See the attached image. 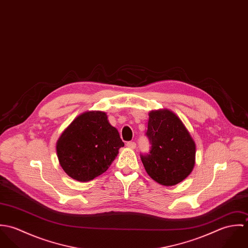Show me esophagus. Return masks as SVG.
I'll return each mask as SVG.
<instances>
[{"label":"esophagus","instance_id":"34e87169","mask_svg":"<svg viewBox=\"0 0 248 248\" xmlns=\"http://www.w3.org/2000/svg\"><path fill=\"white\" fill-rule=\"evenodd\" d=\"M126 146L129 147V148H131V149H135L136 146H137V143L134 141H128L126 143Z\"/></svg>","mask_w":248,"mask_h":248}]
</instances>
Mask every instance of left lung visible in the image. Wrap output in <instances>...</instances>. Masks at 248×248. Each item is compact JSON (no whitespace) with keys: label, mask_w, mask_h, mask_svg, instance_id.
Instances as JSON below:
<instances>
[{"label":"left lung","mask_w":248,"mask_h":248,"mask_svg":"<svg viewBox=\"0 0 248 248\" xmlns=\"http://www.w3.org/2000/svg\"><path fill=\"white\" fill-rule=\"evenodd\" d=\"M146 136L151 150L140 157L150 177L161 185L173 186L190 175L196 144L176 113L166 108L150 111Z\"/></svg>","instance_id":"obj_1"}]
</instances>
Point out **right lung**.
Listing matches in <instances>:
<instances>
[{
	"mask_svg": "<svg viewBox=\"0 0 248 248\" xmlns=\"http://www.w3.org/2000/svg\"><path fill=\"white\" fill-rule=\"evenodd\" d=\"M124 146L106 112L86 111L77 116L56 143L59 163L73 179L86 182L109 167Z\"/></svg>",
	"mask_w": 248,
	"mask_h": 248,
	"instance_id": "obj_1",
	"label": "right lung"
}]
</instances>
